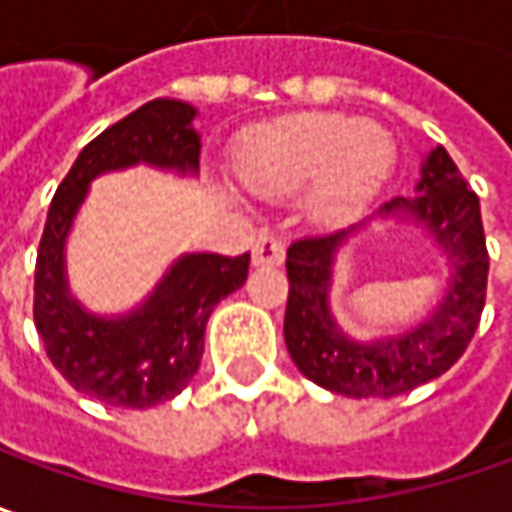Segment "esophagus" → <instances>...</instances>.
Returning a JSON list of instances; mask_svg holds the SVG:
<instances>
[{"label": "esophagus", "mask_w": 512, "mask_h": 512, "mask_svg": "<svg viewBox=\"0 0 512 512\" xmlns=\"http://www.w3.org/2000/svg\"><path fill=\"white\" fill-rule=\"evenodd\" d=\"M286 257V243L274 235H260L252 246V263L255 266H280Z\"/></svg>", "instance_id": "obj_1"}]
</instances>
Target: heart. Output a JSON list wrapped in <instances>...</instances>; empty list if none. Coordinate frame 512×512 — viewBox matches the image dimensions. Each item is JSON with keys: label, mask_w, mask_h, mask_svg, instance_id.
Returning <instances> with one entry per match:
<instances>
[{"label": "heart", "mask_w": 512, "mask_h": 512, "mask_svg": "<svg viewBox=\"0 0 512 512\" xmlns=\"http://www.w3.org/2000/svg\"><path fill=\"white\" fill-rule=\"evenodd\" d=\"M397 164L391 135L340 113H303L257 130L238 152V178L257 198L306 192V218L343 229L374 203Z\"/></svg>", "instance_id": "obj_1"}]
</instances>
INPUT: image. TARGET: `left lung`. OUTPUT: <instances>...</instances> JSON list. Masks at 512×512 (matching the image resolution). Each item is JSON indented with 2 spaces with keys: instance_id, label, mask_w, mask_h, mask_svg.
Wrapping results in <instances>:
<instances>
[{
  "instance_id": "1",
  "label": "left lung",
  "mask_w": 512,
  "mask_h": 512,
  "mask_svg": "<svg viewBox=\"0 0 512 512\" xmlns=\"http://www.w3.org/2000/svg\"><path fill=\"white\" fill-rule=\"evenodd\" d=\"M379 221H411L448 257L442 300L416 326L357 340L331 311L334 266L343 246L368 223L328 238L291 243L286 252L289 303L283 337L303 377L343 397H397L442 377L476 334L487 294V246L479 198L445 147H433L419 167L416 195L394 198Z\"/></svg>"
}]
</instances>
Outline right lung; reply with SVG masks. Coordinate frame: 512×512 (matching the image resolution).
I'll list each match as a JSON object with an SVG mask.
<instances>
[{
	"label": "right lung",
	"instance_id": "add662e5",
	"mask_svg": "<svg viewBox=\"0 0 512 512\" xmlns=\"http://www.w3.org/2000/svg\"><path fill=\"white\" fill-rule=\"evenodd\" d=\"M195 115L189 101H147L79 152L47 209L36 255L33 320L59 374L76 391L113 408L144 411L178 397L201 365L209 314L249 274V252H186L130 311L96 314L70 291L67 238L90 184L104 172L138 164L192 178L201 158Z\"/></svg>",
	"mask_w": 512,
	"mask_h": 512
}]
</instances>
